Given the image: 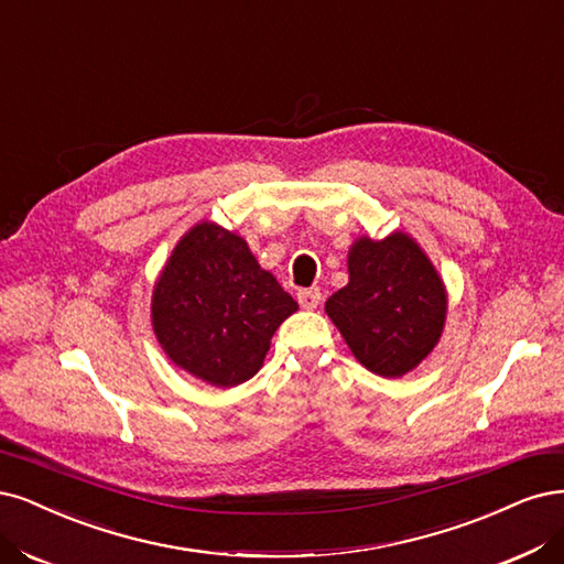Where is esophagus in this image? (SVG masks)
I'll return each mask as SVG.
<instances>
[{"mask_svg": "<svg viewBox=\"0 0 564 564\" xmlns=\"http://www.w3.org/2000/svg\"><path fill=\"white\" fill-rule=\"evenodd\" d=\"M296 299H299V305L303 310H315L322 303V294H319L317 286L315 289H301L299 294H296Z\"/></svg>", "mask_w": 564, "mask_h": 564, "instance_id": "1", "label": "esophagus"}]
</instances>
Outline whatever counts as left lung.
<instances>
[{
    "mask_svg": "<svg viewBox=\"0 0 564 564\" xmlns=\"http://www.w3.org/2000/svg\"><path fill=\"white\" fill-rule=\"evenodd\" d=\"M349 280L324 310L355 359L382 378L411 373L438 345L448 291L415 238L361 236L347 251Z\"/></svg>",
    "mask_w": 564,
    "mask_h": 564,
    "instance_id": "1",
    "label": "left lung"
}]
</instances>
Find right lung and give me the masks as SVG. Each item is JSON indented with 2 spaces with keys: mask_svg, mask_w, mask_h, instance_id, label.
<instances>
[{
  "mask_svg": "<svg viewBox=\"0 0 564 564\" xmlns=\"http://www.w3.org/2000/svg\"><path fill=\"white\" fill-rule=\"evenodd\" d=\"M299 303L245 238L198 221L174 245L151 294V326L167 359L212 387L259 373L280 324Z\"/></svg>",
  "mask_w": 564,
  "mask_h": 564,
  "instance_id": "1",
  "label": "right lung"
}]
</instances>
